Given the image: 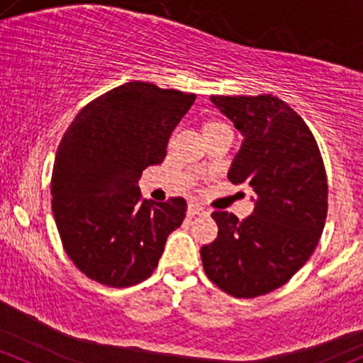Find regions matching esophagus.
I'll use <instances>...</instances> for the list:
<instances>
[{
  "label": "esophagus",
  "instance_id": "34e87169",
  "mask_svg": "<svg viewBox=\"0 0 363 363\" xmlns=\"http://www.w3.org/2000/svg\"><path fill=\"white\" fill-rule=\"evenodd\" d=\"M205 213H206V210L200 205H194V203H191V205L188 206L189 217H196V215H205Z\"/></svg>",
  "mask_w": 363,
  "mask_h": 363
}]
</instances>
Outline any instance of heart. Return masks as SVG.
<instances>
[{
    "label": "heart",
    "instance_id": "obj_1",
    "mask_svg": "<svg viewBox=\"0 0 363 363\" xmlns=\"http://www.w3.org/2000/svg\"><path fill=\"white\" fill-rule=\"evenodd\" d=\"M212 125H224V123H210L208 127H212Z\"/></svg>",
    "mask_w": 363,
    "mask_h": 363
}]
</instances>
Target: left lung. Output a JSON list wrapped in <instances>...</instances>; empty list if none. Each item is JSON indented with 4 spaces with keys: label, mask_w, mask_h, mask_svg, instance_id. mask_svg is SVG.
Wrapping results in <instances>:
<instances>
[{
    "label": "left lung",
    "mask_w": 363,
    "mask_h": 363,
    "mask_svg": "<svg viewBox=\"0 0 363 363\" xmlns=\"http://www.w3.org/2000/svg\"><path fill=\"white\" fill-rule=\"evenodd\" d=\"M242 134L229 181L250 186L255 208L240 220L213 212L217 240L201 248L206 277L236 298H257L291 279L317 248L328 217V175L312 130L272 94L210 96Z\"/></svg>",
    "instance_id": "8db88e82"
}]
</instances>
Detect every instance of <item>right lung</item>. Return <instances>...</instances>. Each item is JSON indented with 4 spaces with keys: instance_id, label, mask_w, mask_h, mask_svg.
Returning a JSON list of instances; mask_svg holds the SVG:
<instances>
[{
    "instance_id": "right-lung-1",
    "label": "right lung",
    "mask_w": 363,
    "mask_h": 363,
    "mask_svg": "<svg viewBox=\"0 0 363 363\" xmlns=\"http://www.w3.org/2000/svg\"><path fill=\"white\" fill-rule=\"evenodd\" d=\"M196 94L127 82L91 103L60 141L51 208L74 265L110 288H127L157 269L165 241L186 217L184 198L141 200L143 170L158 165Z\"/></svg>"
}]
</instances>
